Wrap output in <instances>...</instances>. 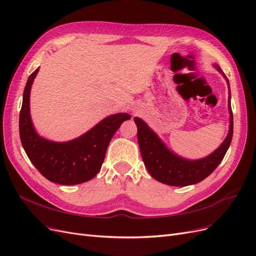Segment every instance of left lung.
<instances>
[{"label": "left lung", "instance_id": "8db88e82", "mask_svg": "<svg viewBox=\"0 0 256 256\" xmlns=\"http://www.w3.org/2000/svg\"><path fill=\"white\" fill-rule=\"evenodd\" d=\"M226 79L229 88L230 126L228 135L213 153L200 159H186L170 150L164 141L146 123L138 117L134 118L137 126V138L141 156L148 173L157 182L173 186H186L200 182L218 166L228 150L233 136V114L231 108L230 84L226 76L217 64L213 65Z\"/></svg>", "mask_w": 256, "mask_h": 256}]
</instances>
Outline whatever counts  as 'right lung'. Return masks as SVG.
Segmentation results:
<instances>
[{
	"label": "right lung",
	"mask_w": 256,
	"mask_h": 256,
	"mask_svg": "<svg viewBox=\"0 0 256 256\" xmlns=\"http://www.w3.org/2000/svg\"><path fill=\"white\" fill-rule=\"evenodd\" d=\"M39 68L27 80L18 119L25 153L38 171L52 182L72 186L88 182L100 171L110 139L130 116L126 112L114 114L80 137L65 142L43 138L34 128L30 108L32 85Z\"/></svg>",
	"instance_id": "obj_1"
}]
</instances>
